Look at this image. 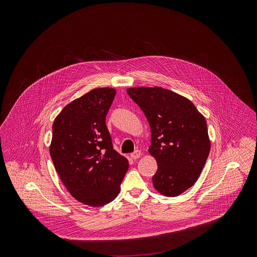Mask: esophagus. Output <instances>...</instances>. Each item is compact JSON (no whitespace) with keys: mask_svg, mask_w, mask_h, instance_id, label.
<instances>
[{"mask_svg":"<svg viewBox=\"0 0 257 257\" xmlns=\"http://www.w3.org/2000/svg\"><path fill=\"white\" fill-rule=\"evenodd\" d=\"M141 156H142V151L139 150V149H137L136 151H134V152L131 154V157H132L133 159H138V158H140Z\"/></svg>","mask_w":257,"mask_h":257,"instance_id":"1","label":"esophagus"}]
</instances>
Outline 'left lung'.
I'll return each instance as SVG.
<instances>
[{
    "mask_svg": "<svg viewBox=\"0 0 257 257\" xmlns=\"http://www.w3.org/2000/svg\"><path fill=\"white\" fill-rule=\"evenodd\" d=\"M128 96L147 116L151 145L149 153L158 168L152 177L162 195L176 197L198 180L211 149L207 122L194 104L161 87H137Z\"/></svg>",
    "mask_w": 257,
    "mask_h": 257,
    "instance_id": "obj_1",
    "label": "left lung"
}]
</instances>
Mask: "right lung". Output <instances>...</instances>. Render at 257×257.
I'll list each match as a JSON object with an SVG mask.
<instances>
[{"label":"right lung","instance_id":"right-lung-1","mask_svg":"<svg viewBox=\"0 0 257 257\" xmlns=\"http://www.w3.org/2000/svg\"><path fill=\"white\" fill-rule=\"evenodd\" d=\"M114 96L112 88L93 89L66 105L52 124L49 152L56 172L72 197L91 207L114 200L128 169L106 125Z\"/></svg>","mask_w":257,"mask_h":257}]
</instances>
